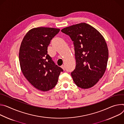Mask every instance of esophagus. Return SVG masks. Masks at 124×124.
I'll return each mask as SVG.
<instances>
[{
  "instance_id": "34e87169",
  "label": "esophagus",
  "mask_w": 124,
  "mask_h": 124,
  "mask_svg": "<svg viewBox=\"0 0 124 124\" xmlns=\"http://www.w3.org/2000/svg\"><path fill=\"white\" fill-rule=\"evenodd\" d=\"M61 67L62 68V69L64 70H65V66L64 65H62V66H61Z\"/></svg>"
}]
</instances>
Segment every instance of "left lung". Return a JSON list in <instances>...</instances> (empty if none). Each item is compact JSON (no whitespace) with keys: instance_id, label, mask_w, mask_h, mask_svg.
I'll list each match as a JSON object with an SVG mask.
<instances>
[{"instance_id":"left-lung-1","label":"left lung","mask_w":124,"mask_h":124,"mask_svg":"<svg viewBox=\"0 0 124 124\" xmlns=\"http://www.w3.org/2000/svg\"><path fill=\"white\" fill-rule=\"evenodd\" d=\"M61 31L73 42L76 66L71 75L74 83L82 89L93 87L106 69L108 50L104 37L85 23L65 27Z\"/></svg>"}]
</instances>
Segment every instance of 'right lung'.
<instances>
[{"label": "right lung", "instance_id": "obj_1", "mask_svg": "<svg viewBox=\"0 0 124 124\" xmlns=\"http://www.w3.org/2000/svg\"><path fill=\"white\" fill-rule=\"evenodd\" d=\"M60 31L51 27L34 28L26 33L21 43L19 51L21 70L30 83L41 91L54 88L63 71L47 54L51 40Z\"/></svg>", "mask_w": 124, "mask_h": 124}]
</instances>
